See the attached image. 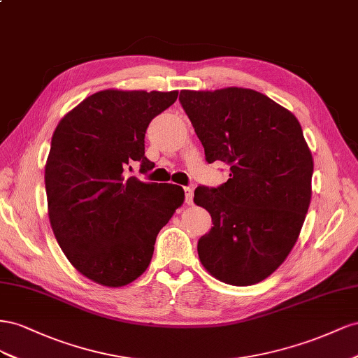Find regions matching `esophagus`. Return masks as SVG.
<instances>
[{
	"instance_id": "1",
	"label": "esophagus",
	"mask_w": 358,
	"mask_h": 358,
	"mask_svg": "<svg viewBox=\"0 0 358 358\" xmlns=\"http://www.w3.org/2000/svg\"><path fill=\"white\" fill-rule=\"evenodd\" d=\"M182 190H185V201L187 206H192L193 202V189L190 186H185L182 187Z\"/></svg>"
}]
</instances>
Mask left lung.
I'll return each instance as SVG.
<instances>
[{"label": "left lung", "instance_id": "8db88e82", "mask_svg": "<svg viewBox=\"0 0 358 358\" xmlns=\"http://www.w3.org/2000/svg\"><path fill=\"white\" fill-rule=\"evenodd\" d=\"M180 103L206 160L231 171L223 185L195 190L213 222L198 241L199 259L224 283H258L287 259L310 203L313 160L300 122L249 88L182 90Z\"/></svg>", "mask_w": 358, "mask_h": 358}]
</instances>
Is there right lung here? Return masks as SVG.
Returning <instances> with one entry per match:
<instances>
[{"mask_svg":"<svg viewBox=\"0 0 358 358\" xmlns=\"http://www.w3.org/2000/svg\"><path fill=\"white\" fill-rule=\"evenodd\" d=\"M178 91L105 90L87 97L57 126L45 168L48 211L54 236L85 278L117 288L147 270L159 231L185 201L176 185L127 177L145 156L151 120Z\"/></svg>","mask_w":358,"mask_h":358,"instance_id":"1","label":"right lung"}]
</instances>
